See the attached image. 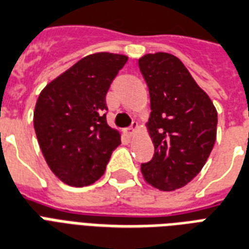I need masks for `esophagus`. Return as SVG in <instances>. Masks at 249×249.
I'll list each match as a JSON object with an SVG mask.
<instances>
[{
	"mask_svg": "<svg viewBox=\"0 0 249 249\" xmlns=\"http://www.w3.org/2000/svg\"><path fill=\"white\" fill-rule=\"evenodd\" d=\"M138 128H139V124H138V122H132L131 126L128 127V134H130V135H132V134H134V132H135Z\"/></svg>",
	"mask_w": 249,
	"mask_h": 249,
	"instance_id": "1",
	"label": "esophagus"
}]
</instances>
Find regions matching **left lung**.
<instances>
[{"label":"left lung","mask_w":249,"mask_h":249,"mask_svg":"<svg viewBox=\"0 0 249 249\" xmlns=\"http://www.w3.org/2000/svg\"><path fill=\"white\" fill-rule=\"evenodd\" d=\"M149 90L148 132L155 145L142 175L151 186L172 192L190 182L205 165L216 138L218 114L182 61L165 52L139 59Z\"/></svg>","instance_id":"1"}]
</instances>
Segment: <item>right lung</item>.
<instances>
[{
    "label": "right lung",
    "mask_w": 249,
    "mask_h": 249,
    "mask_svg": "<svg viewBox=\"0 0 249 249\" xmlns=\"http://www.w3.org/2000/svg\"><path fill=\"white\" fill-rule=\"evenodd\" d=\"M127 56H85L39 94L34 128L48 167L64 184L81 188L105 173L121 135L106 122V93Z\"/></svg>",
    "instance_id": "add662e5"
}]
</instances>
